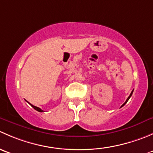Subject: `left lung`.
Returning a JSON list of instances; mask_svg holds the SVG:
<instances>
[{
    "label": "left lung",
    "mask_w": 153,
    "mask_h": 153,
    "mask_svg": "<svg viewBox=\"0 0 153 153\" xmlns=\"http://www.w3.org/2000/svg\"><path fill=\"white\" fill-rule=\"evenodd\" d=\"M133 90H134V89H133ZM133 90H132V92H131V93H130V95H129V97H128V98H127V99H126V101H125V102L124 103V104H123V105H122V106H121V107H122V106H124V105H125V104H126V102H127V101H128V100H129V98H130V97H131V96H132V92H133Z\"/></svg>",
    "instance_id": "1"
}]
</instances>
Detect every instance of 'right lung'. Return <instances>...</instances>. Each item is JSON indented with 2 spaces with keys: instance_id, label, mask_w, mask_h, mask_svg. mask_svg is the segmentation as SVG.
Listing matches in <instances>:
<instances>
[{
  "instance_id": "1",
  "label": "right lung",
  "mask_w": 153,
  "mask_h": 153,
  "mask_svg": "<svg viewBox=\"0 0 153 153\" xmlns=\"http://www.w3.org/2000/svg\"><path fill=\"white\" fill-rule=\"evenodd\" d=\"M30 104V105H31V106H32V107H33V108H34V109H35V110L38 111V112H44V111H43V110H42V109H40V108H39V107H37V106H35L32 105V104Z\"/></svg>"
}]
</instances>
